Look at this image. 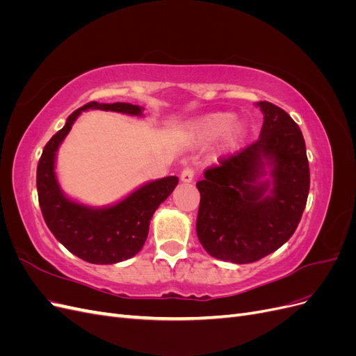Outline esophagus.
<instances>
[{"label":"esophagus","instance_id":"esophagus-1","mask_svg":"<svg viewBox=\"0 0 356 356\" xmlns=\"http://www.w3.org/2000/svg\"><path fill=\"white\" fill-rule=\"evenodd\" d=\"M181 181L182 182H191L193 178H195V169H193L191 166H187L181 170Z\"/></svg>","mask_w":356,"mask_h":356}]
</instances>
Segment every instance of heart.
I'll use <instances>...</instances> for the list:
<instances>
[{"label":"heart","mask_w":356,"mask_h":356,"mask_svg":"<svg viewBox=\"0 0 356 356\" xmlns=\"http://www.w3.org/2000/svg\"><path fill=\"white\" fill-rule=\"evenodd\" d=\"M193 134L200 141H212L222 135L224 147L233 152L239 148L246 135V126L242 122L234 120V114L229 111L211 113L197 118L191 124Z\"/></svg>","instance_id":"obj_1"}]
</instances>
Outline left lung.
I'll return each instance as SVG.
<instances>
[{
    "mask_svg": "<svg viewBox=\"0 0 356 356\" xmlns=\"http://www.w3.org/2000/svg\"><path fill=\"white\" fill-rule=\"evenodd\" d=\"M257 105L264 114L257 141L220 159L196 184L197 238L209 255L236 264L261 260L294 234L310 187L300 127L275 104ZM266 165L271 166V179L260 181Z\"/></svg>",
    "mask_w": 356,
    "mask_h": 356,
    "instance_id": "left-lung-1",
    "label": "left lung"
}]
</instances>
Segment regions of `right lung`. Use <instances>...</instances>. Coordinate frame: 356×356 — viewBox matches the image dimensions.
I'll list each match as a JSON object with an SVG mask.
<instances>
[{"label": "right lung", "instance_id": "add662e5", "mask_svg": "<svg viewBox=\"0 0 356 356\" xmlns=\"http://www.w3.org/2000/svg\"><path fill=\"white\" fill-rule=\"evenodd\" d=\"M115 111L143 115V108L126 102H89L75 110L59 132L46 144L37 166V191L42 217L53 236L70 252L92 264H114L136 255L144 246L149 220L178 184L166 177L139 187L132 195L108 208H89L63 195L55 174V159L81 111Z\"/></svg>", "mask_w": 356, "mask_h": 356}]
</instances>
